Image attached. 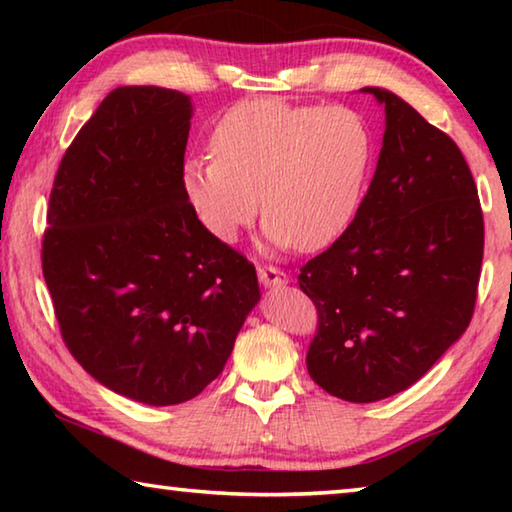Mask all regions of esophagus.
I'll return each mask as SVG.
<instances>
[{
  "label": "esophagus",
  "mask_w": 512,
  "mask_h": 512,
  "mask_svg": "<svg viewBox=\"0 0 512 512\" xmlns=\"http://www.w3.org/2000/svg\"><path fill=\"white\" fill-rule=\"evenodd\" d=\"M257 277L264 287H282V284L289 282L287 273L280 271V268H275V266H264V264L257 266Z\"/></svg>",
  "instance_id": "esophagus-1"
}]
</instances>
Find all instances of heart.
Returning <instances> with one entry per match:
<instances>
[{
    "instance_id": "heart-1",
    "label": "heart",
    "mask_w": 512,
    "mask_h": 512,
    "mask_svg": "<svg viewBox=\"0 0 512 512\" xmlns=\"http://www.w3.org/2000/svg\"><path fill=\"white\" fill-rule=\"evenodd\" d=\"M372 149L366 119L350 108L241 101L216 124L214 155L183 164L180 187L203 230L225 244L262 203L268 246L320 250L357 214Z\"/></svg>"
}]
</instances>
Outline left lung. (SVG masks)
Masks as SVG:
<instances>
[{
    "label": "left lung",
    "instance_id": "obj_1",
    "mask_svg": "<svg viewBox=\"0 0 512 512\" xmlns=\"http://www.w3.org/2000/svg\"><path fill=\"white\" fill-rule=\"evenodd\" d=\"M363 92L386 112L375 176L354 221L298 275L318 309L309 377L357 404L406 391L461 339L483 262V212L461 149L397 94Z\"/></svg>",
    "mask_w": 512,
    "mask_h": 512
}]
</instances>
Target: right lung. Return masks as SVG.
Instances as JSON below:
<instances>
[{"label":"right lung","mask_w":512,"mask_h":512,"mask_svg":"<svg viewBox=\"0 0 512 512\" xmlns=\"http://www.w3.org/2000/svg\"><path fill=\"white\" fill-rule=\"evenodd\" d=\"M187 94L112 90L69 144L49 196L42 273L67 350L151 406L221 375L259 300L255 266L196 221L180 187Z\"/></svg>","instance_id":"obj_1"}]
</instances>
